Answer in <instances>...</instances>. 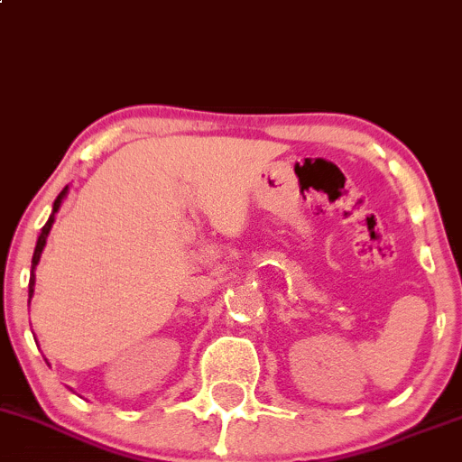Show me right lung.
I'll use <instances>...</instances> for the list:
<instances>
[{"label": "right lung", "mask_w": 462, "mask_h": 462, "mask_svg": "<svg viewBox=\"0 0 462 462\" xmlns=\"http://www.w3.org/2000/svg\"><path fill=\"white\" fill-rule=\"evenodd\" d=\"M67 189H69V188H65L63 191H60V194H59V199L54 200V209H51V216H50V220L45 222V226H43V229H41V236H39V240H36V246H34V255H32V268H30V286H28V294H30V299H32V294H34V268H36V263H39V259H41V253H43V246H45V242H48L50 229H51V225H54V214H56V211H59L60 203H63V199H65Z\"/></svg>", "instance_id": "right-lung-1"}]
</instances>
